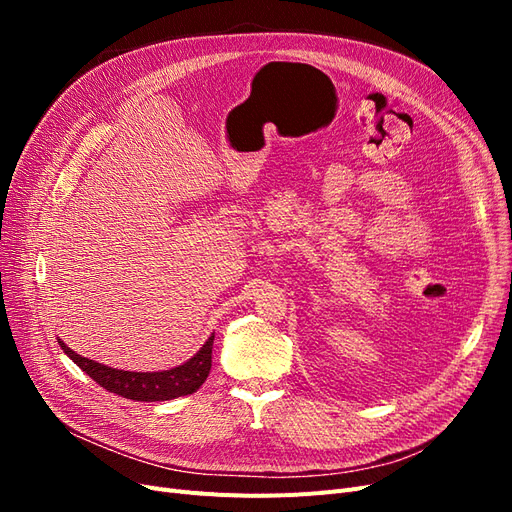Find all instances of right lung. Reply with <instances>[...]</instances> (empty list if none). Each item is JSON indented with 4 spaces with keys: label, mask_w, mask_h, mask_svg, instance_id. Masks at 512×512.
Segmentation results:
<instances>
[{
    "label": "right lung",
    "mask_w": 512,
    "mask_h": 512,
    "mask_svg": "<svg viewBox=\"0 0 512 512\" xmlns=\"http://www.w3.org/2000/svg\"><path fill=\"white\" fill-rule=\"evenodd\" d=\"M213 337L215 335L207 339L190 361L166 371H123L85 359V356L70 350L64 342H59V346L91 380H96L108 393L134 401H166L192 395L203 386L211 371Z\"/></svg>",
    "instance_id": "right-lung-1"
}]
</instances>
